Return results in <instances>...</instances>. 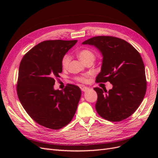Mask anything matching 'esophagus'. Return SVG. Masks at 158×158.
<instances>
[{"mask_svg":"<svg viewBox=\"0 0 158 158\" xmlns=\"http://www.w3.org/2000/svg\"><path fill=\"white\" fill-rule=\"evenodd\" d=\"M89 88H87V87H82V88H81V90L82 91V92H86V91Z\"/></svg>","mask_w":158,"mask_h":158,"instance_id":"esophagus-1","label":"esophagus"}]
</instances>
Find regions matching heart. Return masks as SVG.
I'll list each match as a JSON object with an SVG mask.
<instances>
[{"mask_svg":"<svg viewBox=\"0 0 158 158\" xmlns=\"http://www.w3.org/2000/svg\"><path fill=\"white\" fill-rule=\"evenodd\" d=\"M78 56L80 59V60L83 63H85L88 60H94L95 59V54L94 53V52L92 51H91L88 49H82L78 53ZM70 61V57L69 55H65L63 59H62L61 61V64H62V67H63L64 69H66L69 67V65ZM90 75H86L85 76H80V77H78L77 80L83 83H86L88 82V79L89 78Z\"/></svg>","mask_w":158,"mask_h":158,"instance_id":"heart-1","label":"heart"}]
</instances>
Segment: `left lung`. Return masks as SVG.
<instances>
[{
	"instance_id": "1",
	"label": "left lung",
	"mask_w": 158,
	"mask_h": 158,
	"mask_svg": "<svg viewBox=\"0 0 158 158\" xmlns=\"http://www.w3.org/2000/svg\"><path fill=\"white\" fill-rule=\"evenodd\" d=\"M82 44L95 47L102 55L96 82L108 81L113 85L108 92L94 88L98 94V113L112 122L129 117L139 107L146 92L145 68L140 53L126 41L111 36L94 37Z\"/></svg>"
}]
</instances>
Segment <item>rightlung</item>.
I'll return each instance as SVG.
<instances>
[{"mask_svg":"<svg viewBox=\"0 0 158 158\" xmlns=\"http://www.w3.org/2000/svg\"><path fill=\"white\" fill-rule=\"evenodd\" d=\"M77 40H49L37 44L23 56L18 70L17 94L27 113L40 125L57 130L67 125L77 109L81 90L69 84L54 89L63 71V57Z\"/></svg>","mask_w":158,"mask_h":158,"instance_id":"add662e5","label":"right lung"}]
</instances>
